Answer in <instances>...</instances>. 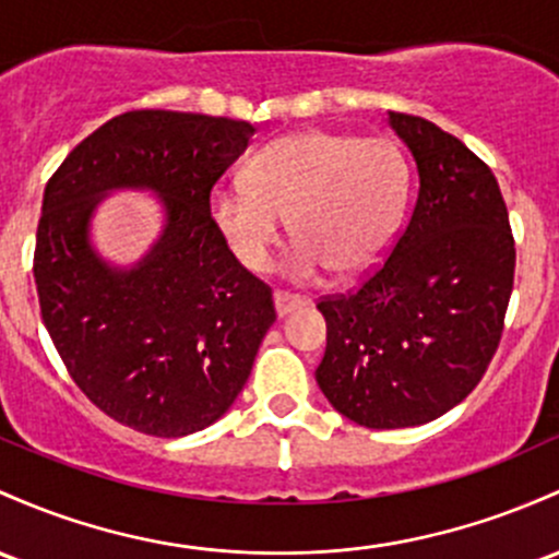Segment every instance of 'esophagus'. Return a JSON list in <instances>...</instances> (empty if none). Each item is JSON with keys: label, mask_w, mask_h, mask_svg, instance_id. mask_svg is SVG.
I'll return each instance as SVG.
<instances>
[{"label": "esophagus", "mask_w": 559, "mask_h": 559, "mask_svg": "<svg viewBox=\"0 0 559 559\" xmlns=\"http://www.w3.org/2000/svg\"><path fill=\"white\" fill-rule=\"evenodd\" d=\"M273 302H275V312H278V318H286V316H292L294 310L310 305V299L299 297V294H289V292H275Z\"/></svg>", "instance_id": "34e87169"}]
</instances>
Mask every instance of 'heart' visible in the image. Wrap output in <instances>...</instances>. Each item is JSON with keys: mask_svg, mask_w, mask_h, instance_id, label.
Returning a JSON list of instances; mask_svg holds the SVG:
<instances>
[{"mask_svg": "<svg viewBox=\"0 0 559 559\" xmlns=\"http://www.w3.org/2000/svg\"><path fill=\"white\" fill-rule=\"evenodd\" d=\"M408 195V164L382 138L292 132L251 156L247 182L212 190L210 214L233 254L265 270L284 236L299 238L289 270L299 278L331 267L353 275L371 267L395 236Z\"/></svg>", "mask_w": 559, "mask_h": 559, "instance_id": "1", "label": "heart"}]
</instances>
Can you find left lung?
I'll return each instance as SVG.
<instances>
[{"label": "left lung", "mask_w": 559, "mask_h": 559, "mask_svg": "<svg viewBox=\"0 0 559 559\" xmlns=\"http://www.w3.org/2000/svg\"><path fill=\"white\" fill-rule=\"evenodd\" d=\"M419 175L414 212L382 267L353 294L318 302L326 353L316 382L349 421L419 427L486 373L514 281V241L499 182L462 140L388 110Z\"/></svg>", "instance_id": "left-lung-1"}]
</instances>
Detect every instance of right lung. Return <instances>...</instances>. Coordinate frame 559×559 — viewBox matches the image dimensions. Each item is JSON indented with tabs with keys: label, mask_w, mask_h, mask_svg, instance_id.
Segmentation results:
<instances>
[{
	"label": "right lung",
	"mask_w": 559,
	"mask_h": 559,
	"mask_svg": "<svg viewBox=\"0 0 559 559\" xmlns=\"http://www.w3.org/2000/svg\"><path fill=\"white\" fill-rule=\"evenodd\" d=\"M251 134L225 116L130 110L47 182L34 254L41 321L73 382L119 425L182 438L214 425L247 384L273 294L238 265L210 193ZM116 189H148L163 210V233L132 266L91 241L96 206Z\"/></svg>",
	"instance_id": "right-lung-1"
}]
</instances>
